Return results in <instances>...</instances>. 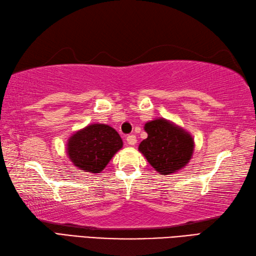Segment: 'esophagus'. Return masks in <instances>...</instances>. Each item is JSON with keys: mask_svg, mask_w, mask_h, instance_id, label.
<instances>
[{"mask_svg": "<svg viewBox=\"0 0 256 256\" xmlns=\"http://www.w3.org/2000/svg\"><path fill=\"white\" fill-rule=\"evenodd\" d=\"M127 144L129 146H134L136 144H137V138H136L134 134H129L127 136Z\"/></svg>", "mask_w": 256, "mask_h": 256, "instance_id": "34e87169", "label": "esophagus"}]
</instances>
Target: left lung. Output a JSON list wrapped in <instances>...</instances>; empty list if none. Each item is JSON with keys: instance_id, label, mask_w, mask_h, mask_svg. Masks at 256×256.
I'll list each match as a JSON object with an SVG mask.
<instances>
[{"instance_id": "obj_1", "label": "left lung", "mask_w": 256, "mask_h": 256, "mask_svg": "<svg viewBox=\"0 0 256 256\" xmlns=\"http://www.w3.org/2000/svg\"><path fill=\"white\" fill-rule=\"evenodd\" d=\"M148 138L139 151L161 175H170L186 166L194 152V139L185 129L164 118L144 124Z\"/></svg>"}]
</instances>
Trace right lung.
Returning a JSON list of instances; mask_svg holds the SVG:
<instances>
[{
    "mask_svg": "<svg viewBox=\"0 0 256 256\" xmlns=\"http://www.w3.org/2000/svg\"><path fill=\"white\" fill-rule=\"evenodd\" d=\"M122 148V140L108 124H92L78 130L68 140L66 153L73 166L82 172L100 173L115 153Z\"/></svg>",
    "mask_w": 256,
    "mask_h": 256,
    "instance_id": "right-lung-1",
    "label": "right lung"
}]
</instances>
